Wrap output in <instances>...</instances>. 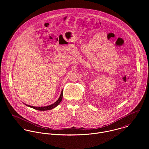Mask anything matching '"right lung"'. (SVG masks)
<instances>
[{
  "mask_svg": "<svg viewBox=\"0 0 149 149\" xmlns=\"http://www.w3.org/2000/svg\"><path fill=\"white\" fill-rule=\"evenodd\" d=\"M63 91H62L61 92V93L60 95V96L59 97V99L57 100V102H56L54 104H52L49 106L46 107H34L31 106H29V105H26L27 106L30 107H31L35 109H37V110H39V111H46V110H50V109H52L55 107L57 106L60 103V102H61L62 100V99H63Z\"/></svg>",
  "mask_w": 149,
  "mask_h": 149,
  "instance_id": "obj_1",
  "label": "right lung"
}]
</instances>
